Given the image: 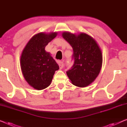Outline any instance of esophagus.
<instances>
[{
  "label": "esophagus",
  "instance_id": "34e87169",
  "mask_svg": "<svg viewBox=\"0 0 127 127\" xmlns=\"http://www.w3.org/2000/svg\"><path fill=\"white\" fill-rule=\"evenodd\" d=\"M58 64H59V65L60 69L63 68V67H64V63H63V62H62V61L58 62Z\"/></svg>",
  "mask_w": 127,
  "mask_h": 127
}]
</instances>
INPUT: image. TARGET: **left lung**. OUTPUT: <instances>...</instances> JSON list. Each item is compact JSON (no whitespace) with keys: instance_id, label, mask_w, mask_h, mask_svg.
<instances>
[{"instance_id":"obj_1","label":"left lung","mask_w":127,"mask_h":127,"mask_svg":"<svg viewBox=\"0 0 127 127\" xmlns=\"http://www.w3.org/2000/svg\"><path fill=\"white\" fill-rule=\"evenodd\" d=\"M63 38L73 48L74 64L67 71L72 83L79 87L88 86L99 75L103 63V56L95 40L84 33L79 35L64 32Z\"/></svg>"}]
</instances>
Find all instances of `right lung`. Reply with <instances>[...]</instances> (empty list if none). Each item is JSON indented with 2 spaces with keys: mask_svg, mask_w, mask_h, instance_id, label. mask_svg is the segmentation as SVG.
I'll return each mask as SVG.
<instances>
[{
  "mask_svg": "<svg viewBox=\"0 0 127 127\" xmlns=\"http://www.w3.org/2000/svg\"><path fill=\"white\" fill-rule=\"evenodd\" d=\"M57 35V32L36 34L23 50L20 60L22 73L27 82L36 90L48 87L55 72L59 69L50 53L45 50V46Z\"/></svg>",
  "mask_w": 127,
  "mask_h": 127,
  "instance_id": "1",
  "label": "right lung"
}]
</instances>
